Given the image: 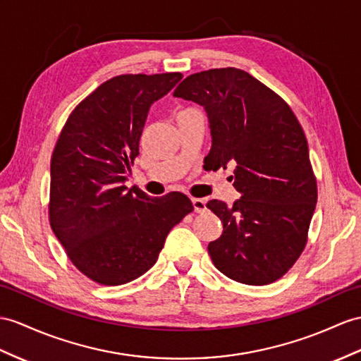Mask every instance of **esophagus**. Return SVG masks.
<instances>
[{"instance_id":"obj_1","label":"esophagus","mask_w":361,"mask_h":361,"mask_svg":"<svg viewBox=\"0 0 361 361\" xmlns=\"http://www.w3.org/2000/svg\"><path fill=\"white\" fill-rule=\"evenodd\" d=\"M191 202H192V208H195L196 213H204V211L207 209V202L204 199L192 197Z\"/></svg>"}]
</instances>
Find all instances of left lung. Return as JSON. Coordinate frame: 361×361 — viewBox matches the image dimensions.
I'll return each instance as SVG.
<instances>
[{"instance_id":"1","label":"left lung","mask_w":361,"mask_h":361,"mask_svg":"<svg viewBox=\"0 0 361 361\" xmlns=\"http://www.w3.org/2000/svg\"><path fill=\"white\" fill-rule=\"evenodd\" d=\"M173 96L205 109L213 145L208 170L234 166L233 207L209 200L224 233L209 242L214 267L235 282L268 285L300 257L317 204L307 140L291 107L240 68L190 75ZM233 179V176H231Z\"/></svg>"}]
</instances>
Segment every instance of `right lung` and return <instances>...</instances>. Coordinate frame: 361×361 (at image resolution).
<instances>
[{"label":"right lung","mask_w":361,"mask_h":361,"mask_svg":"<svg viewBox=\"0 0 361 361\" xmlns=\"http://www.w3.org/2000/svg\"><path fill=\"white\" fill-rule=\"evenodd\" d=\"M180 79L179 72L114 76L79 102L61 130L50 161V226L96 283L142 276L171 228L195 209L182 192L153 199L124 185L148 110Z\"/></svg>","instance_id":"1"}]
</instances>
